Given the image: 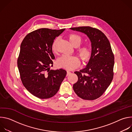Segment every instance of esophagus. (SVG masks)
Listing matches in <instances>:
<instances>
[{
    "label": "esophagus",
    "instance_id": "esophagus-1",
    "mask_svg": "<svg viewBox=\"0 0 132 132\" xmlns=\"http://www.w3.org/2000/svg\"><path fill=\"white\" fill-rule=\"evenodd\" d=\"M71 73V72L70 71H67V76H68V75H70Z\"/></svg>",
    "mask_w": 132,
    "mask_h": 132
}]
</instances>
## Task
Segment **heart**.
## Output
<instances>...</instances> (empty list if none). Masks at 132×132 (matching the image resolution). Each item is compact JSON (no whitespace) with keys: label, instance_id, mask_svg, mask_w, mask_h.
Wrapping results in <instances>:
<instances>
[{"label":"heart","instance_id":"obj_1","mask_svg":"<svg viewBox=\"0 0 132 132\" xmlns=\"http://www.w3.org/2000/svg\"><path fill=\"white\" fill-rule=\"evenodd\" d=\"M68 38L70 43L75 47L79 46L81 41V37L76 34H70L68 36ZM58 41V38H56L52 43L51 50L53 52L57 51ZM77 52L82 62H87L90 59L91 55L90 48L89 46L86 45L79 47L77 50ZM56 64L59 67L71 70L79 67L80 62L79 59L76 56L64 54L57 59Z\"/></svg>","mask_w":132,"mask_h":132}]
</instances>
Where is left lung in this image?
<instances>
[{
    "mask_svg": "<svg viewBox=\"0 0 132 132\" xmlns=\"http://www.w3.org/2000/svg\"><path fill=\"white\" fill-rule=\"evenodd\" d=\"M85 33L91 43V55L85 68L75 71L78 81L73 85L76 95L84 100H95L105 92L113 78L114 57L109 41L100 30L90 27L71 28Z\"/></svg>",
    "mask_w": 132,
    "mask_h": 132,
    "instance_id": "1",
    "label": "left lung"
}]
</instances>
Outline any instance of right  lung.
Returning a JSON list of instances; mask_svg holds the SVG:
<instances>
[{"label": "right lung", "instance_id": "obj_1", "mask_svg": "<svg viewBox=\"0 0 132 132\" xmlns=\"http://www.w3.org/2000/svg\"><path fill=\"white\" fill-rule=\"evenodd\" d=\"M65 30L39 29L27 34L21 44L17 61L21 80L27 90L37 98L53 97L66 76L64 69H50L55 59L52 43Z\"/></svg>", "mask_w": 132, "mask_h": 132}]
</instances>
